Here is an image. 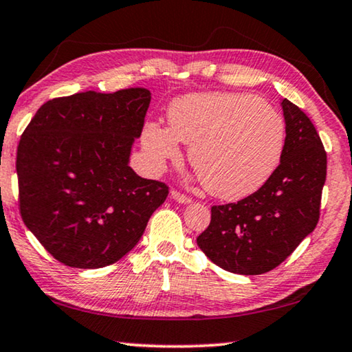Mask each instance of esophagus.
Segmentation results:
<instances>
[{"label": "esophagus", "mask_w": 352, "mask_h": 352, "mask_svg": "<svg viewBox=\"0 0 352 352\" xmlns=\"http://www.w3.org/2000/svg\"><path fill=\"white\" fill-rule=\"evenodd\" d=\"M170 197L174 199L175 201H178V204H186L188 205V204H190V201H192L189 197H186V195H184V194L178 192V190H172Z\"/></svg>", "instance_id": "obj_1"}]
</instances>
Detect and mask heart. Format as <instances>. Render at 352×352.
<instances>
[{"mask_svg":"<svg viewBox=\"0 0 352 352\" xmlns=\"http://www.w3.org/2000/svg\"><path fill=\"white\" fill-rule=\"evenodd\" d=\"M168 127L148 122L142 146L157 168L180 157L214 197L239 200L265 184L281 162L285 122L275 107L253 94L200 93L178 98L168 110Z\"/></svg>","mask_w":352,"mask_h":352,"instance_id":"1","label":"heart"}]
</instances>
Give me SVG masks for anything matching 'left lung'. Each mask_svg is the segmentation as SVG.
<instances>
[{
  "label": "left lung",
  "instance_id": "obj_1",
  "mask_svg": "<svg viewBox=\"0 0 352 352\" xmlns=\"http://www.w3.org/2000/svg\"><path fill=\"white\" fill-rule=\"evenodd\" d=\"M285 146L262 188L237 204L211 208L197 245L220 269L239 275L270 272L315 230L326 182V152L306 113L281 100Z\"/></svg>",
  "mask_w": 352,
  "mask_h": 352
}]
</instances>
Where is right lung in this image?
<instances>
[{"instance_id": "obj_1", "label": "right lung", "mask_w": 352, "mask_h": 352, "mask_svg": "<svg viewBox=\"0 0 352 352\" xmlns=\"http://www.w3.org/2000/svg\"><path fill=\"white\" fill-rule=\"evenodd\" d=\"M151 91L56 98L21 135L16 175L23 222L54 258L100 269L126 256L169 189L130 168Z\"/></svg>"}]
</instances>
